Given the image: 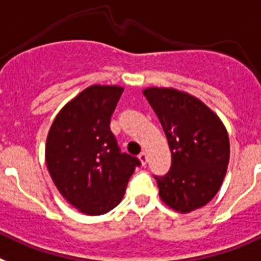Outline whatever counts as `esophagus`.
<instances>
[{"instance_id": "34e87169", "label": "esophagus", "mask_w": 261, "mask_h": 261, "mask_svg": "<svg viewBox=\"0 0 261 261\" xmlns=\"http://www.w3.org/2000/svg\"><path fill=\"white\" fill-rule=\"evenodd\" d=\"M139 160H140V162H142V164L146 165V163H147V153L144 152V151H142V152L139 153Z\"/></svg>"}]
</instances>
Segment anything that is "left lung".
<instances>
[{
    "label": "left lung",
    "instance_id": "1",
    "mask_svg": "<svg viewBox=\"0 0 261 261\" xmlns=\"http://www.w3.org/2000/svg\"><path fill=\"white\" fill-rule=\"evenodd\" d=\"M162 123L172 153L171 168L153 176L169 207L189 213L210 202L225 178L230 142L225 126L196 97L167 88L143 92Z\"/></svg>",
    "mask_w": 261,
    "mask_h": 261
}]
</instances>
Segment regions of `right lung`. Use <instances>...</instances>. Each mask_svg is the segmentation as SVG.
I'll return each instance as SVG.
<instances>
[{"instance_id": "obj_1", "label": "right lung", "mask_w": 261, "mask_h": 261, "mask_svg": "<svg viewBox=\"0 0 261 261\" xmlns=\"http://www.w3.org/2000/svg\"><path fill=\"white\" fill-rule=\"evenodd\" d=\"M123 88L93 85L56 115L46 143V163L56 188L87 215L121 202L140 160L121 152L110 119Z\"/></svg>"}]
</instances>
